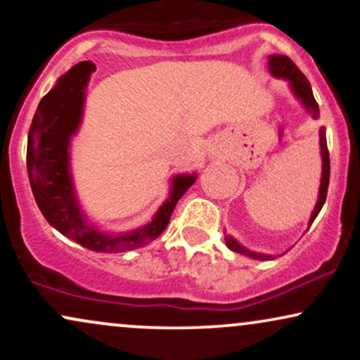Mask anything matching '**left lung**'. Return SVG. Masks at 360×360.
I'll list each match as a JSON object with an SVG mask.
<instances>
[{
  "label": "left lung",
  "mask_w": 360,
  "mask_h": 360,
  "mask_svg": "<svg viewBox=\"0 0 360 360\" xmlns=\"http://www.w3.org/2000/svg\"><path fill=\"white\" fill-rule=\"evenodd\" d=\"M267 68H269L271 76L278 77V79H284L288 82L289 89L295 94L296 100L300 101V105L303 106L304 110L311 115L313 120L320 117V110H318V103L315 101V96H313L311 86H309V81L304 77V74L300 71L289 57L281 56V53H272V56L267 57ZM320 155H321V177H320V189H318V200L315 203V208H313L311 217L308 220V229L311 226V223L315 221V218L320 213V210L323 208L325 200H326V191H328V181H330V155L328 148H326V137H325V127H320ZM225 243L232 252H237V254L245 255V257H250L254 260H272L276 259V255L264 254V252H255L243 247L237 238L232 237V235H225ZM283 255V254H281Z\"/></svg>",
  "instance_id": "obj_1"
}]
</instances>
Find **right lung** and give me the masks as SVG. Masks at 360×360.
Returning a JSON list of instances; mask_svg holds the SVG:
<instances>
[{
  "mask_svg": "<svg viewBox=\"0 0 360 360\" xmlns=\"http://www.w3.org/2000/svg\"><path fill=\"white\" fill-rule=\"evenodd\" d=\"M93 62H79L62 74L39 103L28 131L27 169L40 212L57 232L94 252H127L147 245L166 230L174 206L194 184L196 172L176 174L169 194L150 221L127 232L103 230L89 221L77 198L71 171V142L84 117L86 88Z\"/></svg>",
  "mask_w": 360,
  "mask_h": 360,
  "instance_id": "1",
  "label": "right lung"
}]
</instances>
